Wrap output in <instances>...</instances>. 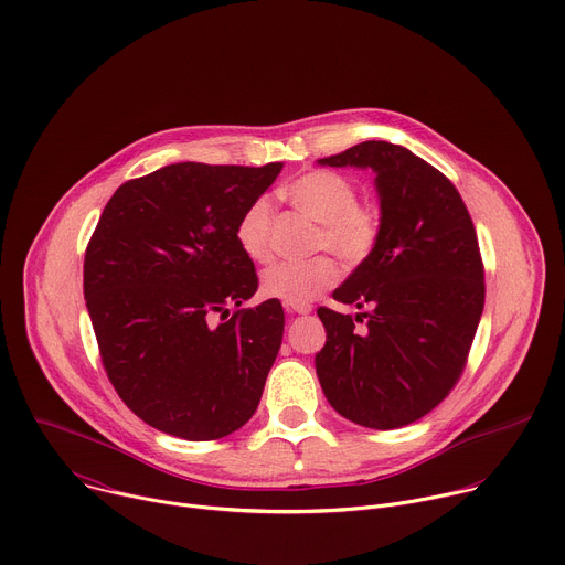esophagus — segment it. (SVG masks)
<instances>
[{
  "mask_svg": "<svg viewBox=\"0 0 565 565\" xmlns=\"http://www.w3.org/2000/svg\"><path fill=\"white\" fill-rule=\"evenodd\" d=\"M312 308L310 303H303V306H290V312H297V315H308Z\"/></svg>",
  "mask_w": 565,
  "mask_h": 565,
  "instance_id": "obj_1",
  "label": "esophagus"
}]
</instances>
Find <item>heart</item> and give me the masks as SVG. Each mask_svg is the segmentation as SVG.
Returning a JSON list of instances; mask_svg holds the SVG:
<instances>
[{"instance_id": "b5f03b06", "label": "heart", "mask_w": 565, "mask_h": 565, "mask_svg": "<svg viewBox=\"0 0 565 565\" xmlns=\"http://www.w3.org/2000/svg\"><path fill=\"white\" fill-rule=\"evenodd\" d=\"M286 199L315 223L317 250H331L347 264H360L373 250L380 234V214L371 205L358 203V188L351 179L312 170L297 177L286 188ZM273 205L266 196L255 199L236 221V241L253 262H266L273 253ZM338 266L319 255L310 262L273 264L262 275V292L288 306L310 303L338 281Z\"/></svg>"}]
</instances>
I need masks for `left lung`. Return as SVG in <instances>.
I'll return each mask as SVG.
<instances>
[{"instance_id": "1", "label": "left lung", "mask_w": 565, "mask_h": 565, "mask_svg": "<svg viewBox=\"0 0 565 565\" xmlns=\"http://www.w3.org/2000/svg\"><path fill=\"white\" fill-rule=\"evenodd\" d=\"M317 166L371 170L380 201L373 250L333 292L369 312L317 310L327 329L315 355L321 391L355 425H412L460 377L482 315L473 223L451 181L402 145L366 140Z\"/></svg>"}]
</instances>
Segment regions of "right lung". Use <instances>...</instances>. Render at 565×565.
<instances>
[{"label":"right lung","mask_w":565,"mask_h":565,"mask_svg":"<svg viewBox=\"0 0 565 565\" xmlns=\"http://www.w3.org/2000/svg\"><path fill=\"white\" fill-rule=\"evenodd\" d=\"M281 168L177 163L127 181L103 210L85 255L87 310L111 384L158 431L216 440L259 407L281 303L211 319L257 292L234 230Z\"/></svg>","instance_id":"obj_1"}]
</instances>
